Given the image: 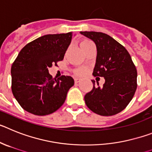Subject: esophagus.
Wrapping results in <instances>:
<instances>
[{"mask_svg":"<svg viewBox=\"0 0 152 152\" xmlns=\"http://www.w3.org/2000/svg\"><path fill=\"white\" fill-rule=\"evenodd\" d=\"M74 80H75V83H78L79 81H80V79H79V78H75Z\"/></svg>","mask_w":152,"mask_h":152,"instance_id":"esophagus-1","label":"esophagus"}]
</instances>
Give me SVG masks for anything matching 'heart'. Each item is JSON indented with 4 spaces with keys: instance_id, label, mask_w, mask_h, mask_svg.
Masks as SVG:
<instances>
[{
    "instance_id": "1",
    "label": "heart",
    "mask_w": 152,
    "mask_h": 152,
    "mask_svg": "<svg viewBox=\"0 0 152 152\" xmlns=\"http://www.w3.org/2000/svg\"><path fill=\"white\" fill-rule=\"evenodd\" d=\"M90 42V41L84 40L81 42V44L86 43V42ZM86 71H87L86 70V68L83 67V66H81V67H78V68H76V69H75L73 72H74V74L76 75V76H83L84 74H86Z\"/></svg>"
}]
</instances>
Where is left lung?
I'll use <instances>...</instances> for the list:
<instances>
[{"label":"left lung","mask_w":152,"mask_h":152,"mask_svg":"<svg viewBox=\"0 0 152 152\" xmlns=\"http://www.w3.org/2000/svg\"><path fill=\"white\" fill-rule=\"evenodd\" d=\"M95 42L96 64L93 76L104 77L103 87H95L85 95L88 108L101 116L115 115L126 107L137 88V70L126 49L102 32H80Z\"/></svg>","instance_id":"8db88e82"}]
</instances>
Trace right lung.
I'll use <instances>...</instances> for the list:
<instances>
[{"mask_svg": "<svg viewBox=\"0 0 152 152\" xmlns=\"http://www.w3.org/2000/svg\"><path fill=\"white\" fill-rule=\"evenodd\" d=\"M72 37V32L39 37L27 44L12 64V92L28 113L48 115L64 104L74 79L69 76L56 79L48 68L64 59Z\"/></svg>", "mask_w": 152, "mask_h": 152, "instance_id": "right-lung-1", "label": "right lung"}]
</instances>
